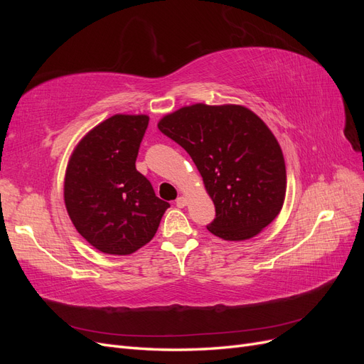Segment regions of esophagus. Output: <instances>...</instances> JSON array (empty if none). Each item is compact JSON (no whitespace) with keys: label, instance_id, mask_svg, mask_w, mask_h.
I'll use <instances>...</instances> for the list:
<instances>
[{"label":"esophagus","instance_id":"esophagus-1","mask_svg":"<svg viewBox=\"0 0 364 364\" xmlns=\"http://www.w3.org/2000/svg\"><path fill=\"white\" fill-rule=\"evenodd\" d=\"M176 205H178L179 208H185L186 205H188V200H186V197H179V199L176 200Z\"/></svg>","mask_w":364,"mask_h":364}]
</instances>
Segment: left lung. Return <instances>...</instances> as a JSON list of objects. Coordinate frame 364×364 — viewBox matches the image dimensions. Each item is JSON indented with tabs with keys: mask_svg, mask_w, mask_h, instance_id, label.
<instances>
[{
	"mask_svg": "<svg viewBox=\"0 0 364 364\" xmlns=\"http://www.w3.org/2000/svg\"><path fill=\"white\" fill-rule=\"evenodd\" d=\"M158 127L186 150L203 178L215 206L209 232L245 241L278 217L287 191L284 155L249 107L196 103L164 115Z\"/></svg>",
	"mask_w": 364,
	"mask_h": 364,
	"instance_id": "obj_1",
	"label": "left lung"
}]
</instances>
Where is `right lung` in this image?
Wrapping results in <instances>:
<instances>
[{
    "instance_id": "right-lung-1",
    "label": "right lung",
    "mask_w": 364,
    "mask_h": 364,
    "mask_svg": "<svg viewBox=\"0 0 364 364\" xmlns=\"http://www.w3.org/2000/svg\"><path fill=\"white\" fill-rule=\"evenodd\" d=\"M149 115L115 114L77 142L63 181L74 228L107 255H130L155 237L170 205L136 167Z\"/></svg>"
}]
</instances>
